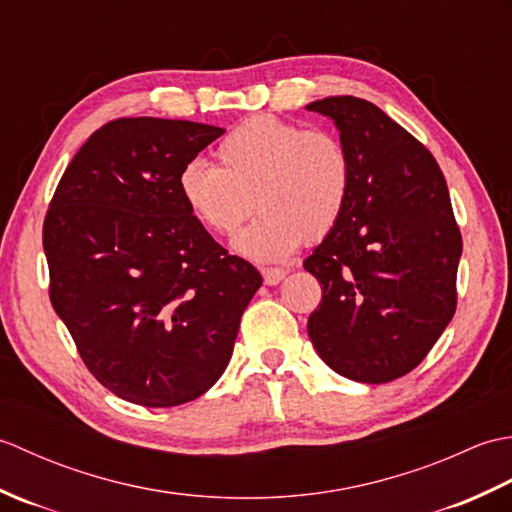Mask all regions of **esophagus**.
Returning a JSON list of instances; mask_svg holds the SVG:
<instances>
[{"mask_svg": "<svg viewBox=\"0 0 512 512\" xmlns=\"http://www.w3.org/2000/svg\"><path fill=\"white\" fill-rule=\"evenodd\" d=\"M262 275H264L266 286H277L279 281L288 275V270L286 268H262Z\"/></svg>", "mask_w": 512, "mask_h": 512, "instance_id": "esophagus-1", "label": "esophagus"}]
</instances>
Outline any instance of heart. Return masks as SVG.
Masks as SVG:
<instances>
[{
  "mask_svg": "<svg viewBox=\"0 0 512 512\" xmlns=\"http://www.w3.org/2000/svg\"><path fill=\"white\" fill-rule=\"evenodd\" d=\"M215 158L217 167L204 160L182 167L180 198L217 237L235 235L257 204L262 213L233 244L255 262H284L306 235H328L350 202L352 156L330 129L255 116L220 140Z\"/></svg>",
  "mask_w": 512,
  "mask_h": 512,
  "instance_id": "b5f03b06",
  "label": "heart"
}]
</instances>
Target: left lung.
<instances>
[{
    "label": "left lung",
    "mask_w": 512,
    "mask_h": 512,
    "mask_svg": "<svg viewBox=\"0 0 512 512\" xmlns=\"http://www.w3.org/2000/svg\"><path fill=\"white\" fill-rule=\"evenodd\" d=\"M354 178L339 224L303 268L323 284L308 334L323 363L358 383L411 372L455 312L462 235L438 162L374 103L328 96Z\"/></svg>",
    "instance_id": "8db88e82"
}]
</instances>
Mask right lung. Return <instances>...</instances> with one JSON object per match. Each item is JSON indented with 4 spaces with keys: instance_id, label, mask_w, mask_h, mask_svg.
<instances>
[{
    "instance_id": "right-lung-1",
    "label": "right lung",
    "mask_w": 512,
    "mask_h": 512,
    "mask_svg": "<svg viewBox=\"0 0 512 512\" xmlns=\"http://www.w3.org/2000/svg\"><path fill=\"white\" fill-rule=\"evenodd\" d=\"M222 134L151 116L107 123L72 158L43 222L52 308L94 378L134 405L209 391L262 286L178 191L182 167Z\"/></svg>"
}]
</instances>
